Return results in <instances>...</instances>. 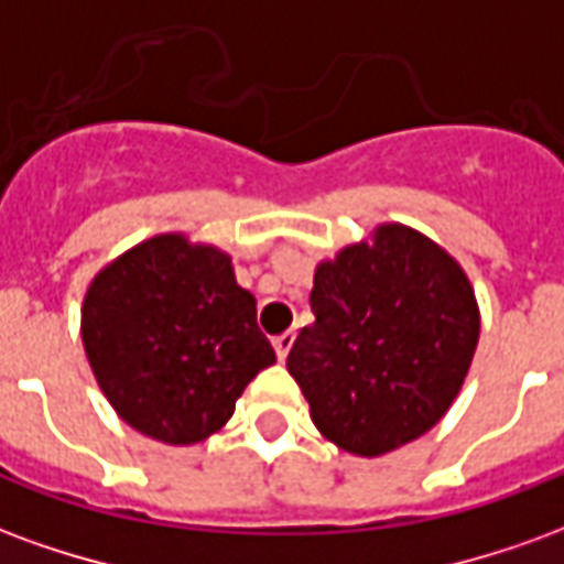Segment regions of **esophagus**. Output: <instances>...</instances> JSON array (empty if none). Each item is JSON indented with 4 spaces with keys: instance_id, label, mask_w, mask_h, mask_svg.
<instances>
[{
    "instance_id": "obj_1",
    "label": "esophagus",
    "mask_w": 564,
    "mask_h": 564,
    "mask_svg": "<svg viewBox=\"0 0 564 564\" xmlns=\"http://www.w3.org/2000/svg\"><path fill=\"white\" fill-rule=\"evenodd\" d=\"M295 341V332H281L278 338H274V354H278V359H286V354H290V347H293Z\"/></svg>"
}]
</instances>
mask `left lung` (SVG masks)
Masks as SVG:
<instances>
[{
	"label": "left lung",
	"mask_w": 564,
	"mask_h": 564,
	"mask_svg": "<svg viewBox=\"0 0 564 564\" xmlns=\"http://www.w3.org/2000/svg\"><path fill=\"white\" fill-rule=\"evenodd\" d=\"M314 323L286 356L319 435L383 456L447 414L471 368L480 311L444 247L402 223L319 262Z\"/></svg>",
	"instance_id": "1"
}]
</instances>
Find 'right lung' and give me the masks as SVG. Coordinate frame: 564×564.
<instances>
[{"label":"right lung","mask_w":564,"mask_h":564,"mask_svg":"<svg viewBox=\"0 0 564 564\" xmlns=\"http://www.w3.org/2000/svg\"><path fill=\"white\" fill-rule=\"evenodd\" d=\"M80 338L117 416L174 447L229 423L247 383L274 362L232 257L177 232L141 241L93 278Z\"/></svg>","instance_id":"obj_1"}]
</instances>
